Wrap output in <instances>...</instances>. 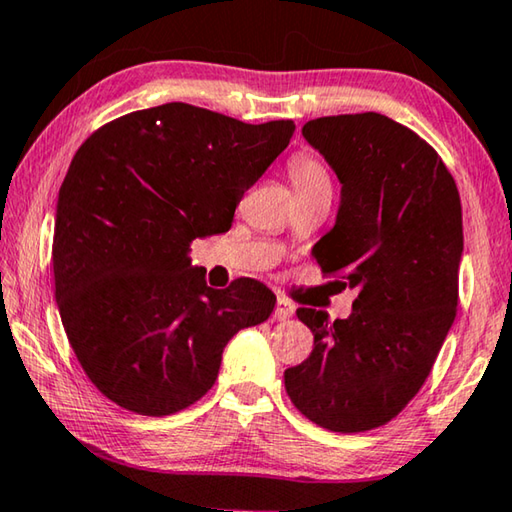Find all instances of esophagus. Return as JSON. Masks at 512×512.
Returning <instances> with one entry per match:
<instances>
[{
	"label": "esophagus",
	"instance_id": "1",
	"mask_svg": "<svg viewBox=\"0 0 512 512\" xmlns=\"http://www.w3.org/2000/svg\"><path fill=\"white\" fill-rule=\"evenodd\" d=\"M293 314H296V305H293V302H289V300H284V298H277L273 318L280 320V323H282V320H289Z\"/></svg>",
	"mask_w": 512,
	"mask_h": 512
}]
</instances>
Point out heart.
<instances>
[{
    "mask_svg": "<svg viewBox=\"0 0 512 512\" xmlns=\"http://www.w3.org/2000/svg\"><path fill=\"white\" fill-rule=\"evenodd\" d=\"M289 176L296 192H316L332 189V178L323 162L309 153H300L289 162Z\"/></svg>",
    "mask_w": 512,
    "mask_h": 512,
    "instance_id": "1",
    "label": "heart"
}]
</instances>
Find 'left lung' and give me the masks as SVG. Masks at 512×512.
Wrapping results in <instances>:
<instances>
[{"mask_svg": "<svg viewBox=\"0 0 512 512\" xmlns=\"http://www.w3.org/2000/svg\"><path fill=\"white\" fill-rule=\"evenodd\" d=\"M302 137L341 183L336 221L311 255L357 298L334 323L298 309L314 350L284 370V388L318 427L368 431L413 400L454 323L461 198L438 153L379 112L311 119Z\"/></svg>", "mask_w": 512, "mask_h": 512, "instance_id": "1", "label": "left lung"}]
</instances>
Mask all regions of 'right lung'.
<instances>
[{"mask_svg": "<svg viewBox=\"0 0 512 512\" xmlns=\"http://www.w3.org/2000/svg\"><path fill=\"white\" fill-rule=\"evenodd\" d=\"M293 131L291 119L255 126L164 103L110 121L76 151L56 207V302L108 400L151 418L187 409L212 388L232 336L271 316L262 282L207 287L189 244L230 230Z\"/></svg>", "mask_w": 512, "mask_h": 512, "instance_id": "right-lung-1", "label": "right lung"}]
</instances>
